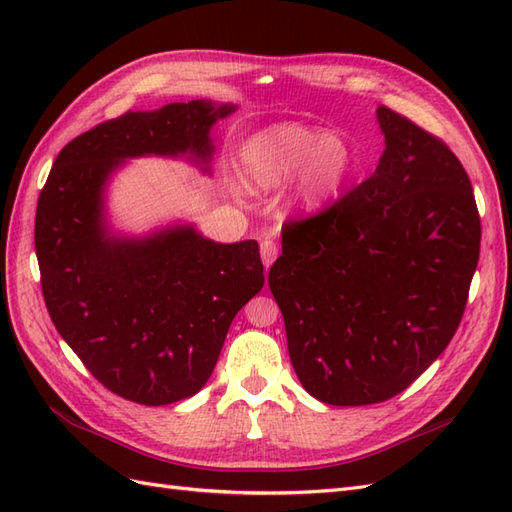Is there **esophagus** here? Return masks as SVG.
I'll use <instances>...</instances> for the list:
<instances>
[{
  "instance_id": "obj_1",
  "label": "esophagus",
  "mask_w": 512,
  "mask_h": 512,
  "mask_svg": "<svg viewBox=\"0 0 512 512\" xmlns=\"http://www.w3.org/2000/svg\"><path fill=\"white\" fill-rule=\"evenodd\" d=\"M260 258L265 267L273 265V260L277 258V243L273 239H265L260 243Z\"/></svg>"
}]
</instances>
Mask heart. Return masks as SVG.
I'll list each match as a JSON object with an SVG mask.
<instances>
[{
	"label": "heart",
	"instance_id": "b5f03b06",
	"mask_svg": "<svg viewBox=\"0 0 512 512\" xmlns=\"http://www.w3.org/2000/svg\"><path fill=\"white\" fill-rule=\"evenodd\" d=\"M250 192H273L292 181L288 209L312 220L327 211L356 173V149L346 134L286 121L252 134L239 153Z\"/></svg>",
	"mask_w": 512,
	"mask_h": 512
}]
</instances>
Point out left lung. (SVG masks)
Listing matches in <instances>:
<instances>
[{
    "label": "left lung",
    "mask_w": 512,
    "mask_h": 512,
    "mask_svg": "<svg viewBox=\"0 0 512 512\" xmlns=\"http://www.w3.org/2000/svg\"><path fill=\"white\" fill-rule=\"evenodd\" d=\"M376 119L374 175L286 226L269 271L292 367L331 406L408 389L453 339L478 265L476 200L455 153L391 108Z\"/></svg>",
    "instance_id": "left-lung-1"
}]
</instances>
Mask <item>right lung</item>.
<instances>
[{"mask_svg": "<svg viewBox=\"0 0 512 512\" xmlns=\"http://www.w3.org/2000/svg\"><path fill=\"white\" fill-rule=\"evenodd\" d=\"M235 111L213 100L128 111L61 149L40 192L36 256L55 329L108 391L136 404H175L203 389L265 273L252 239L218 243L185 220L143 235L115 228L108 188L138 158L211 175L213 128Z\"/></svg>", "mask_w": 512, "mask_h": 512, "instance_id": "right-lung-1", "label": "right lung"}]
</instances>
